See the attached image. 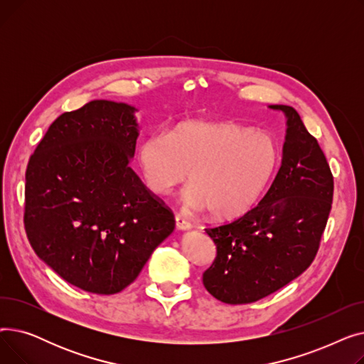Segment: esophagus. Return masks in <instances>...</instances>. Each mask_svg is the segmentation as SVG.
Masks as SVG:
<instances>
[{
    "label": "esophagus",
    "instance_id": "obj_1",
    "mask_svg": "<svg viewBox=\"0 0 364 364\" xmlns=\"http://www.w3.org/2000/svg\"><path fill=\"white\" fill-rule=\"evenodd\" d=\"M176 225H177L178 230H188V228L192 227V224H190V221H188L187 218H184L183 215H180V214L176 215Z\"/></svg>",
    "mask_w": 364,
    "mask_h": 364
}]
</instances>
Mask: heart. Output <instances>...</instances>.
I'll return each mask as SVG.
<instances>
[{
	"label": "heart",
	"instance_id": "b5f03b06",
	"mask_svg": "<svg viewBox=\"0 0 364 364\" xmlns=\"http://www.w3.org/2000/svg\"><path fill=\"white\" fill-rule=\"evenodd\" d=\"M277 150L264 132L225 121H186L168 136L151 134L137 150L143 180L166 195L190 172L184 200L208 208L214 218H233L250 209L269 181Z\"/></svg>",
	"mask_w": 364,
	"mask_h": 364
}]
</instances>
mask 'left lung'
I'll list each match as a JSON object with an SVG mask.
<instances>
[{
  "label": "left lung",
  "mask_w": 364,
  "mask_h": 364,
  "mask_svg": "<svg viewBox=\"0 0 364 364\" xmlns=\"http://www.w3.org/2000/svg\"><path fill=\"white\" fill-rule=\"evenodd\" d=\"M288 118L283 158L269 192L242 217L206 227L217 257L202 282L225 304L270 295L309 269L320 247L333 199V176L298 112L273 105Z\"/></svg>",
  "instance_id": "1"
}]
</instances>
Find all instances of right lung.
Segmentation results:
<instances>
[{"label": "right lung", "instance_id": "add662e5", "mask_svg": "<svg viewBox=\"0 0 364 364\" xmlns=\"http://www.w3.org/2000/svg\"><path fill=\"white\" fill-rule=\"evenodd\" d=\"M134 107L94 100L65 112L26 168L23 223L35 254L68 283L113 295L136 280L176 227L131 168Z\"/></svg>", "mask_w": 364, "mask_h": 364}]
</instances>
